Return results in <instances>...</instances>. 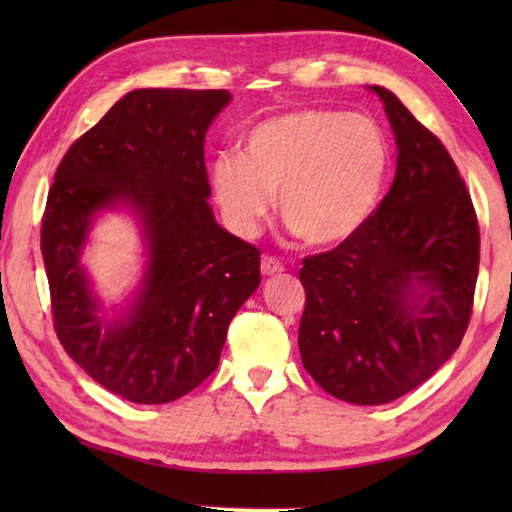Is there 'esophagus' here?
Returning a JSON list of instances; mask_svg holds the SVG:
<instances>
[{"instance_id": "34e87169", "label": "esophagus", "mask_w": 512, "mask_h": 512, "mask_svg": "<svg viewBox=\"0 0 512 512\" xmlns=\"http://www.w3.org/2000/svg\"><path fill=\"white\" fill-rule=\"evenodd\" d=\"M259 268H262V275H277L284 271V266L280 259H275L271 255H264L262 257V264H259Z\"/></svg>"}]
</instances>
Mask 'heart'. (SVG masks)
<instances>
[{
	"label": "heart",
	"mask_w": 512,
	"mask_h": 512,
	"mask_svg": "<svg viewBox=\"0 0 512 512\" xmlns=\"http://www.w3.org/2000/svg\"><path fill=\"white\" fill-rule=\"evenodd\" d=\"M391 149L377 121L343 110H293L255 124L244 153L221 151L212 187L230 228L253 237L280 194V216L309 246L363 228L379 203Z\"/></svg>",
	"instance_id": "heart-1"
}]
</instances>
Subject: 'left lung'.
<instances>
[{"mask_svg":"<svg viewBox=\"0 0 512 512\" xmlns=\"http://www.w3.org/2000/svg\"><path fill=\"white\" fill-rule=\"evenodd\" d=\"M395 180L363 228L302 259L298 345L316 384L343 402H393L452 357L470 325L479 223L443 142L391 90Z\"/></svg>","mask_w":512,"mask_h":512,"instance_id":"obj_1","label":"left lung"}]
</instances>
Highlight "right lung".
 <instances>
[{
  "mask_svg": "<svg viewBox=\"0 0 512 512\" xmlns=\"http://www.w3.org/2000/svg\"><path fill=\"white\" fill-rule=\"evenodd\" d=\"M228 90H133L60 160L40 248L58 341L110 393L135 404L187 395L219 366L230 320L259 287V250L207 203L205 133ZM117 202L143 223L147 273L119 321L98 316L80 266L93 214Z\"/></svg>",
  "mask_w": 512,
  "mask_h": 512,
  "instance_id": "right-lung-1",
  "label": "right lung"
}]
</instances>
